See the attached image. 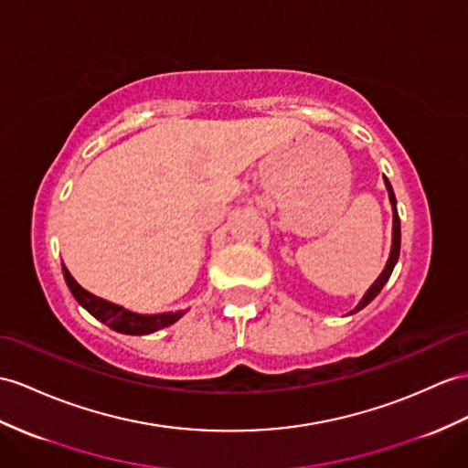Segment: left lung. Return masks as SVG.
I'll return each instance as SVG.
<instances>
[{
  "label": "left lung",
  "instance_id": "obj_1",
  "mask_svg": "<svg viewBox=\"0 0 468 468\" xmlns=\"http://www.w3.org/2000/svg\"><path fill=\"white\" fill-rule=\"evenodd\" d=\"M385 186H387V190H389V200H391V204H393V246H391V256H389V260H387V266H385V270L381 271V276H379L378 280H375V283L367 290V293L363 295V300L359 302V305L356 307V310H353V314L359 312L361 307H366V305L375 298V295H378V293L383 290L387 280L391 278V271H393V268H395V264H397V260H399V250H401V220H399V214H397L395 192H393V188H391V182L387 180V178H385Z\"/></svg>",
  "mask_w": 468,
  "mask_h": 468
}]
</instances>
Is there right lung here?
<instances>
[{
  "label": "right lung",
  "mask_w": 468,
  "mask_h": 468,
  "mask_svg": "<svg viewBox=\"0 0 468 468\" xmlns=\"http://www.w3.org/2000/svg\"><path fill=\"white\" fill-rule=\"evenodd\" d=\"M63 276L67 286H69L73 298L81 303L85 310L97 317L99 322H102L105 325H109L111 329H115L119 334H127V335H146L153 334L156 329L168 327L170 324H175L176 320H180L185 312H168V314H156V315H141V314H133L129 310H124L121 305H115L111 302H105L97 298V295L89 293L87 290H83L79 283L73 280V276L63 266Z\"/></svg>",
  "instance_id": "add662e5"
}]
</instances>
